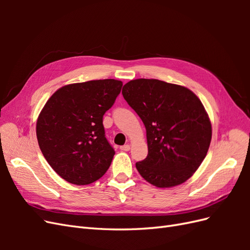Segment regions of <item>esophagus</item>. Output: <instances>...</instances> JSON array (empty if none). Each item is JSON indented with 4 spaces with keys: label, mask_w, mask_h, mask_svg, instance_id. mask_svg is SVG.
<instances>
[{
    "label": "esophagus",
    "mask_w": 250,
    "mask_h": 250,
    "mask_svg": "<svg viewBox=\"0 0 250 250\" xmlns=\"http://www.w3.org/2000/svg\"><path fill=\"white\" fill-rule=\"evenodd\" d=\"M120 149L122 150V151H128V150L130 149V146L128 145V144H127V145H123V146H121V147H120Z\"/></svg>",
    "instance_id": "1"
}]
</instances>
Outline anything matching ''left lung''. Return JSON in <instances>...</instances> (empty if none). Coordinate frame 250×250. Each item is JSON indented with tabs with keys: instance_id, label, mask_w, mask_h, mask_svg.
<instances>
[{
	"instance_id": "left-lung-1",
	"label": "left lung",
	"mask_w": 250,
	"mask_h": 250,
	"mask_svg": "<svg viewBox=\"0 0 250 250\" xmlns=\"http://www.w3.org/2000/svg\"><path fill=\"white\" fill-rule=\"evenodd\" d=\"M122 94L146 127L148 155L135 164L157 188L185 183L199 168L211 140V125L199 98L188 88L157 79L127 82Z\"/></svg>"
}]
</instances>
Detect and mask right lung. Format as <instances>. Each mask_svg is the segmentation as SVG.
I'll list each match as a JSON object with an SVG mask.
<instances>
[{
	"label": "right lung",
	"mask_w": 250,
	"mask_h": 250,
	"mask_svg": "<svg viewBox=\"0 0 250 250\" xmlns=\"http://www.w3.org/2000/svg\"><path fill=\"white\" fill-rule=\"evenodd\" d=\"M122 81L92 80L64 85L44 104L36 123L42 152L60 177L77 186L101 178L115 150L105 138L103 116Z\"/></svg>",
	"instance_id": "right-lung-1"
}]
</instances>
